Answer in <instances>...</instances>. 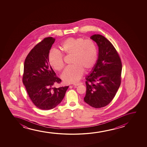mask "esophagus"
Segmentation results:
<instances>
[{"label":"esophagus","mask_w":147,"mask_h":147,"mask_svg":"<svg viewBox=\"0 0 147 147\" xmlns=\"http://www.w3.org/2000/svg\"><path fill=\"white\" fill-rule=\"evenodd\" d=\"M81 84H82L81 83H74V85H75V86H78V85Z\"/></svg>","instance_id":"esophagus-1"}]
</instances>
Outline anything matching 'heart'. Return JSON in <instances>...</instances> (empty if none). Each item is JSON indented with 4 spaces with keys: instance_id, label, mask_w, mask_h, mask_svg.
<instances>
[{
    "instance_id": "1",
    "label": "heart",
    "mask_w": 147,
    "mask_h": 147,
    "mask_svg": "<svg viewBox=\"0 0 147 147\" xmlns=\"http://www.w3.org/2000/svg\"><path fill=\"white\" fill-rule=\"evenodd\" d=\"M61 50L66 55L72 56V66L68 67L62 74L61 77L66 83L78 82L85 71L90 70L96 64L98 51L95 42L90 39L83 38H69L60 46ZM51 66L56 71H61L64 67L62 55L56 50L51 51L48 56Z\"/></svg>"
}]
</instances>
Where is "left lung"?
Returning a JSON list of instances; mask_svg holds the SVG:
<instances>
[{"instance_id":"1","label":"left lung","mask_w":147,"mask_h":147,"mask_svg":"<svg viewBox=\"0 0 147 147\" xmlns=\"http://www.w3.org/2000/svg\"><path fill=\"white\" fill-rule=\"evenodd\" d=\"M90 38L98 47L96 64L86 77L85 102L98 109L107 106L115 97L121 83L122 64L113 44L105 36L94 34Z\"/></svg>"}]
</instances>
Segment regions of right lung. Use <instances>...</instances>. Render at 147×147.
Segmentation results:
<instances>
[{
	"instance_id": "right-lung-1",
	"label": "right lung",
	"mask_w": 147,
	"mask_h": 147,
	"mask_svg": "<svg viewBox=\"0 0 147 147\" xmlns=\"http://www.w3.org/2000/svg\"><path fill=\"white\" fill-rule=\"evenodd\" d=\"M55 40L52 37L45 38L30 51L24 61L22 82L33 103L42 110L57 106L69 87H54L61 82L49 63V54Z\"/></svg>"
}]
</instances>
